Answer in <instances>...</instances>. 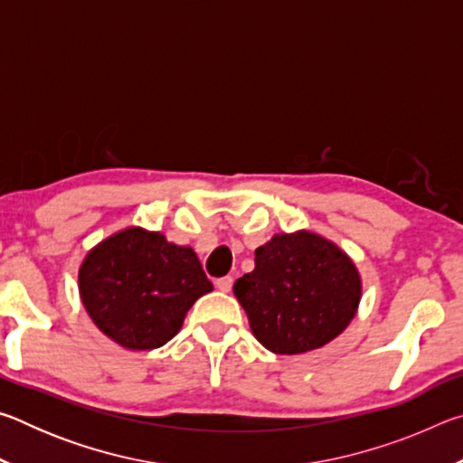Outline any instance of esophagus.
I'll return each instance as SVG.
<instances>
[{"mask_svg": "<svg viewBox=\"0 0 463 463\" xmlns=\"http://www.w3.org/2000/svg\"><path fill=\"white\" fill-rule=\"evenodd\" d=\"M216 288L221 289V292H231V289H232V278L226 276V278L216 279Z\"/></svg>", "mask_w": 463, "mask_h": 463, "instance_id": "obj_1", "label": "esophagus"}]
</instances>
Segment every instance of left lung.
Returning <instances> with one entry per match:
<instances>
[{
	"label": "left lung",
	"mask_w": 463,
	"mask_h": 463,
	"mask_svg": "<svg viewBox=\"0 0 463 463\" xmlns=\"http://www.w3.org/2000/svg\"><path fill=\"white\" fill-rule=\"evenodd\" d=\"M249 326L265 349L298 355L339 336L362 300V276L333 241L281 232L255 249V269L234 281Z\"/></svg>",
	"instance_id": "8db88e82"
}]
</instances>
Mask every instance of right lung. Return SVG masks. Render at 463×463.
Masks as SVG:
<instances>
[{"instance_id":"1","label":"right lung","mask_w":463,"mask_h":463,"mask_svg":"<svg viewBox=\"0 0 463 463\" xmlns=\"http://www.w3.org/2000/svg\"><path fill=\"white\" fill-rule=\"evenodd\" d=\"M213 292L192 247L130 226L98 242L80 268V296L101 333L122 347H163L200 296Z\"/></svg>"}]
</instances>
